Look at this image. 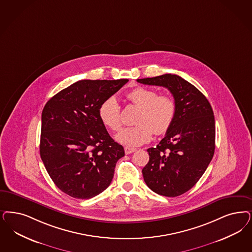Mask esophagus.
I'll list each match as a JSON object with an SVG mask.
<instances>
[{"mask_svg": "<svg viewBox=\"0 0 252 252\" xmlns=\"http://www.w3.org/2000/svg\"><path fill=\"white\" fill-rule=\"evenodd\" d=\"M135 151H136V149H134V148L125 147L126 155H130L132 153H134Z\"/></svg>", "mask_w": 252, "mask_h": 252, "instance_id": "obj_1", "label": "esophagus"}]
</instances>
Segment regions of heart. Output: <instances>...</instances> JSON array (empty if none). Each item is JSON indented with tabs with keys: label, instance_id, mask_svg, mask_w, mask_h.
Segmentation results:
<instances>
[{
	"label": "heart",
	"instance_id": "obj_1",
	"mask_svg": "<svg viewBox=\"0 0 252 252\" xmlns=\"http://www.w3.org/2000/svg\"><path fill=\"white\" fill-rule=\"evenodd\" d=\"M126 97L139 111L136 115V126L124 128L115 139L127 147H137L150 141L154 131L157 135L164 134L173 123L177 105L172 96L159 95L156 90L136 87L126 94ZM99 118L106 127L118 131L122 126L121 106L114 96L108 97L100 105Z\"/></svg>",
	"mask_w": 252,
	"mask_h": 252
}]
</instances>
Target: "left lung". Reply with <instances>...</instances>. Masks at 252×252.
Segmentation results:
<instances>
[{"label":"left lung","mask_w":252,"mask_h":252,"mask_svg":"<svg viewBox=\"0 0 252 252\" xmlns=\"http://www.w3.org/2000/svg\"><path fill=\"white\" fill-rule=\"evenodd\" d=\"M143 85L167 88L177 112L170 128L142 169L144 182L160 195L175 197L189 191L206 171L215 151V119L211 105L199 90L179 75L166 73L138 79Z\"/></svg>","instance_id":"1"}]
</instances>
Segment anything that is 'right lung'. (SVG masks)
Instances as JSON below:
<instances>
[{"label":"right lung","mask_w":252,"mask_h":252,"mask_svg":"<svg viewBox=\"0 0 252 252\" xmlns=\"http://www.w3.org/2000/svg\"><path fill=\"white\" fill-rule=\"evenodd\" d=\"M128 82L81 80L51 97L42 113L40 155L57 187L89 199L112 183L124 148L99 118L100 105Z\"/></svg>","instance_id":"obj_1"}]
</instances>
